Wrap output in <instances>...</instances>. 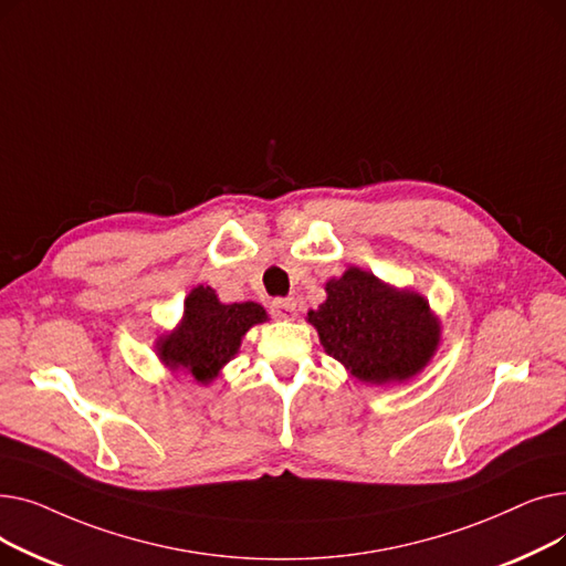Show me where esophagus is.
Segmentation results:
<instances>
[{
	"instance_id": "34e87169",
	"label": "esophagus",
	"mask_w": 566,
	"mask_h": 566,
	"mask_svg": "<svg viewBox=\"0 0 566 566\" xmlns=\"http://www.w3.org/2000/svg\"><path fill=\"white\" fill-rule=\"evenodd\" d=\"M271 312L275 318H282V321H293L295 314H298V310H295V301H273L271 305Z\"/></svg>"
}]
</instances>
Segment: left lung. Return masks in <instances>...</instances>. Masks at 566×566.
<instances>
[{
  "label": "left lung",
  "instance_id": "8db88e82",
  "mask_svg": "<svg viewBox=\"0 0 566 566\" xmlns=\"http://www.w3.org/2000/svg\"><path fill=\"white\" fill-rule=\"evenodd\" d=\"M307 323L323 350L367 385L422 374L442 342V323L422 293L382 282L358 265L325 282V301L307 312Z\"/></svg>",
  "mask_w": 566,
  "mask_h": 566
}]
</instances>
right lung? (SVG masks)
I'll return each instance as SVG.
<instances>
[{
    "label": "right lung",
    "instance_id": "right-lung-1",
    "mask_svg": "<svg viewBox=\"0 0 566 566\" xmlns=\"http://www.w3.org/2000/svg\"><path fill=\"white\" fill-rule=\"evenodd\" d=\"M259 303H220L213 286L197 284L184 303V316L174 331L156 339L158 360L174 374L199 385L213 382L241 350L252 325L265 323Z\"/></svg>",
    "mask_w": 566,
    "mask_h": 566
}]
</instances>
